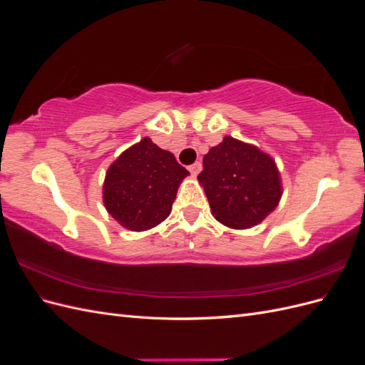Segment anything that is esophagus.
Listing matches in <instances>:
<instances>
[{"mask_svg": "<svg viewBox=\"0 0 365 365\" xmlns=\"http://www.w3.org/2000/svg\"><path fill=\"white\" fill-rule=\"evenodd\" d=\"M189 170H190V173H192L193 176H196L197 173L201 172V163H193L192 165H189Z\"/></svg>", "mask_w": 365, "mask_h": 365, "instance_id": "1", "label": "esophagus"}]
</instances>
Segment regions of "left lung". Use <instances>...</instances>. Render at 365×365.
I'll list each match as a JSON object with an SVG mask.
<instances>
[{"label":"left lung","mask_w":365,"mask_h":365,"mask_svg":"<svg viewBox=\"0 0 365 365\" xmlns=\"http://www.w3.org/2000/svg\"><path fill=\"white\" fill-rule=\"evenodd\" d=\"M197 181L204 187L216 220L245 230L260 224L279 205L283 193L274 158L257 146L224 137L204 155Z\"/></svg>","instance_id":"1"}]
</instances>
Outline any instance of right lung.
<instances>
[{
  "mask_svg": "<svg viewBox=\"0 0 365 365\" xmlns=\"http://www.w3.org/2000/svg\"><path fill=\"white\" fill-rule=\"evenodd\" d=\"M187 175L172 152L145 137L109 165L103 182L106 212L130 231L157 227L170 215Z\"/></svg>",
  "mask_w": 365,
  "mask_h": 365,
  "instance_id": "add662e5",
  "label": "right lung"
}]
</instances>
